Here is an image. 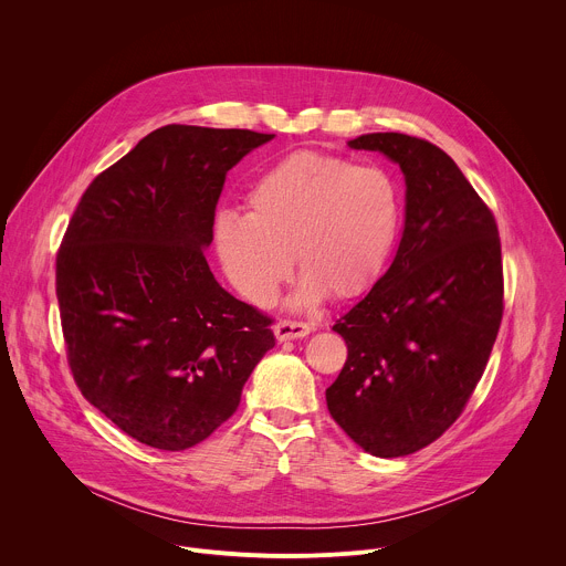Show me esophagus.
<instances>
[{"label": "esophagus", "mask_w": 566, "mask_h": 566, "mask_svg": "<svg viewBox=\"0 0 566 566\" xmlns=\"http://www.w3.org/2000/svg\"><path fill=\"white\" fill-rule=\"evenodd\" d=\"M273 331H275V337H277L280 342H286V339L304 337V335H308L313 328H311L308 324H304V322H297V319H280Z\"/></svg>", "instance_id": "1"}]
</instances>
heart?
<instances>
[{
	"instance_id": "obj_1",
	"label": "heart",
	"mask_w": 566,
	"mask_h": 566,
	"mask_svg": "<svg viewBox=\"0 0 566 566\" xmlns=\"http://www.w3.org/2000/svg\"><path fill=\"white\" fill-rule=\"evenodd\" d=\"M247 216L222 213L216 242L233 286L269 306L291 271L297 302L361 293L380 275L400 224V193L380 166L297 150L266 168L244 196Z\"/></svg>"
}]
</instances>
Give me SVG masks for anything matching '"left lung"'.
Wrapping results in <instances>:
<instances>
[{
  "label": "left lung",
  "instance_id": "left-lung-1",
  "mask_svg": "<svg viewBox=\"0 0 566 566\" xmlns=\"http://www.w3.org/2000/svg\"><path fill=\"white\" fill-rule=\"evenodd\" d=\"M348 146L400 164L407 218L389 271L333 324L348 355L326 407L366 453L400 458L436 442L482 378L504 311L502 249L491 209L442 148L405 133Z\"/></svg>",
  "mask_w": 566,
  "mask_h": 566
}]
</instances>
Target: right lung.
Instances as JSON below:
<instances>
[{
	"label": "right lung",
	"instance_id": "obj_1",
	"mask_svg": "<svg viewBox=\"0 0 566 566\" xmlns=\"http://www.w3.org/2000/svg\"><path fill=\"white\" fill-rule=\"evenodd\" d=\"M275 135L168 124L84 191L55 260L82 396L133 440L184 451L240 407L273 319L227 293L205 249L227 172Z\"/></svg>",
	"mask_w": 566,
	"mask_h": 566
}]
</instances>
